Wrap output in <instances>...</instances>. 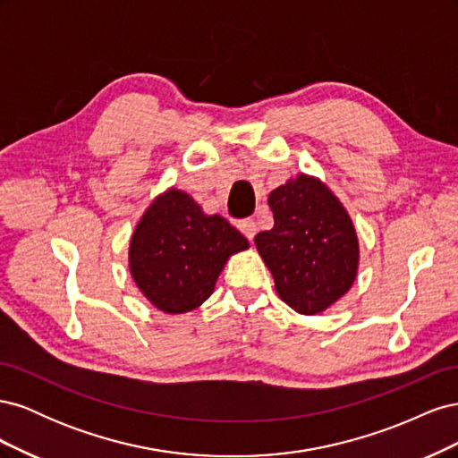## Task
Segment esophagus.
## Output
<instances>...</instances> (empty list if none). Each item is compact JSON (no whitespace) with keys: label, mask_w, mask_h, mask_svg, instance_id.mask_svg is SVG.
<instances>
[{"label":"esophagus","mask_w":458,"mask_h":458,"mask_svg":"<svg viewBox=\"0 0 458 458\" xmlns=\"http://www.w3.org/2000/svg\"><path fill=\"white\" fill-rule=\"evenodd\" d=\"M239 229H241V233L244 234V237H246L248 241H252V239H254V234L258 233V224H256V219L248 217V219L239 221Z\"/></svg>","instance_id":"obj_1"}]
</instances>
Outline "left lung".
Returning <instances> with one entry per match:
<instances>
[{"instance_id":"8db88e82","label":"left lung","mask_w":458,"mask_h":458,"mask_svg":"<svg viewBox=\"0 0 458 458\" xmlns=\"http://www.w3.org/2000/svg\"><path fill=\"white\" fill-rule=\"evenodd\" d=\"M267 202L275 225L254 241L276 294L298 313L325 311L357 275L359 242L348 212L325 183L303 174L275 189Z\"/></svg>"}]
</instances>
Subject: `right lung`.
<instances>
[{"label":"right lung","mask_w":458,"mask_h":458,"mask_svg":"<svg viewBox=\"0 0 458 458\" xmlns=\"http://www.w3.org/2000/svg\"><path fill=\"white\" fill-rule=\"evenodd\" d=\"M248 241L221 216H206L187 192L157 197L130 242V271L152 306L187 313L210 298L229 256Z\"/></svg>","instance_id":"add662e5"}]
</instances>
